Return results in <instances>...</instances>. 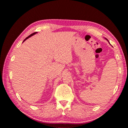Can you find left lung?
<instances>
[{"instance_id":"1","label":"left lung","mask_w":128,"mask_h":128,"mask_svg":"<svg viewBox=\"0 0 128 128\" xmlns=\"http://www.w3.org/2000/svg\"><path fill=\"white\" fill-rule=\"evenodd\" d=\"M106 40H107V39H106Z\"/></svg>"}]
</instances>
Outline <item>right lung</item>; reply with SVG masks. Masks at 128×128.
Masks as SVG:
<instances>
[{"label": "right lung", "instance_id": "obj_1", "mask_svg": "<svg viewBox=\"0 0 128 128\" xmlns=\"http://www.w3.org/2000/svg\"><path fill=\"white\" fill-rule=\"evenodd\" d=\"M36 32H35V33H32V34H30V36H28V37H26V38L25 39V40H24V41H23V42H24V41H25V40H27V39H28V38H29V37H30V36H33V35H34V34H36Z\"/></svg>", "mask_w": 128, "mask_h": 128}]
</instances>
